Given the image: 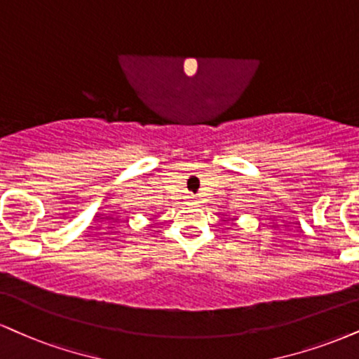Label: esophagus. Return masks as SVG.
<instances>
[{"label": "esophagus", "mask_w": 359, "mask_h": 359, "mask_svg": "<svg viewBox=\"0 0 359 359\" xmlns=\"http://www.w3.org/2000/svg\"><path fill=\"white\" fill-rule=\"evenodd\" d=\"M191 204H197V198H194V197H191Z\"/></svg>", "instance_id": "esophagus-1"}]
</instances>
